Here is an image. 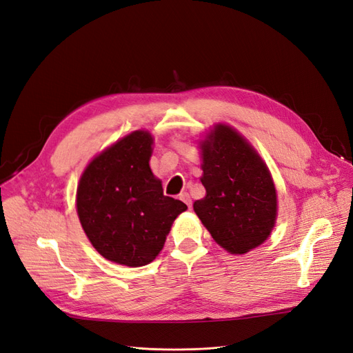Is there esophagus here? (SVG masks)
<instances>
[{
  "mask_svg": "<svg viewBox=\"0 0 353 353\" xmlns=\"http://www.w3.org/2000/svg\"><path fill=\"white\" fill-rule=\"evenodd\" d=\"M179 199L185 203V205L188 206V209L191 208V197H190V194H188V193H183V194L179 196Z\"/></svg>",
  "mask_w": 353,
  "mask_h": 353,
  "instance_id": "obj_1",
  "label": "esophagus"
}]
</instances>
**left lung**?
Returning <instances> with one entry per match:
<instances>
[{
    "label": "left lung",
    "instance_id": "left-lung-1",
    "mask_svg": "<svg viewBox=\"0 0 353 353\" xmlns=\"http://www.w3.org/2000/svg\"><path fill=\"white\" fill-rule=\"evenodd\" d=\"M201 150L206 196L194 201V212L223 249L248 253L268 239L275 223L276 193L270 170L227 125H216Z\"/></svg>",
    "mask_w": 353,
    "mask_h": 353
}]
</instances>
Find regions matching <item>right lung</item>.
Returning <instances> with one entry per match:
<instances>
[{"mask_svg": "<svg viewBox=\"0 0 353 353\" xmlns=\"http://www.w3.org/2000/svg\"><path fill=\"white\" fill-rule=\"evenodd\" d=\"M152 144L145 131L126 135L87 166L77 193L81 225L94 248L132 268L156 258L172 222L187 209L163 194L148 165Z\"/></svg>", "mask_w": 353, "mask_h": 353, "instance_id": "1", "label": "right lung"}]
</instances>
